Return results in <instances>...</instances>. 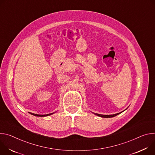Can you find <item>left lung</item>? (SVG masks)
Returning a JSON list of instances; mask_svg holds the SVG:
<instances>
[{
	"mask_svg": "<svg viewBox=\"0 0 155 155\" xmlns=\"http://www.w3.org/2000/svg\"><path fill=\"white\" fill-rule=\"evenodd\" d=\"M127 108L126 109V110H127ZM123 111H122V112H123ZM122 112H120V113H116V114H109V115H106V114H98V113H93V112H92V113H93L94 114H95V115H97V116H100V117H105V118H108V117H114V116H117V114H120V113H121Z\"/></svg>",
	"mask_w": 155,
	"mask_h": 155,
	"instance_id": "obj_1",
	"label": "left lung"
}]
</instances>
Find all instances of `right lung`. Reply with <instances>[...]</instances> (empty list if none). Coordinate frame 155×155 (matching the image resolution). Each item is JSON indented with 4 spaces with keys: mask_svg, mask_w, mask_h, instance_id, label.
Masks as SVG:
<instances>
[{
    "mask_svg": "<svg viewBox=\"0 0 155 155\" xmlns=\"http://www.w3.org/2000/svg\"><path fill=\"white\" fill-rule=\"evenodd\" d=\"M31 114H32V115H34V116H40V117H44V116H49V115H51V114H54V113H50V114H34V113H29Z\"/></svg>",
    "mask_w": 155,
    "mask_h": 155,
    "instance_id": "1",
    "label": "right lung"
}]
</instances>
